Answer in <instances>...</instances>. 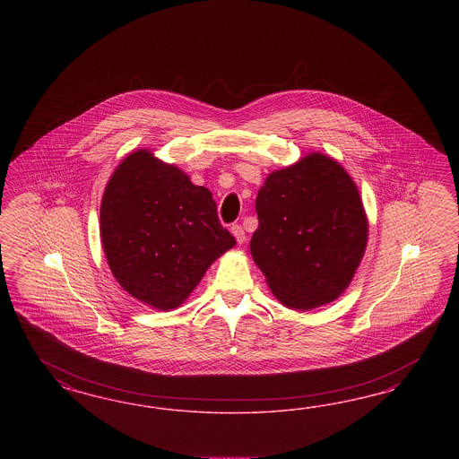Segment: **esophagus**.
<instances>
[{"label":"esophagus","mask_w":459,"mask_h":459,"mask_svg":"<svg viewBox=\"0 0 459 459\" xmlns=\"http://www.w3.org/2000/svg\"><path fill=\"white\" fill-rule=\"evenodd\" d=\"M230 230H232V236L236 237L237 244H240V246H242V244L246 242V238H247V237H246V232H244V229H242L240 225H234Z\"/></svg>","instance_id":"1"}]
</instances>
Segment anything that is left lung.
<instances>
[{
	"label": "left lung",
	"mask_w": 459,
	"mask_h": 459,
	"mask_svg": "<svg viewBox=\"0 0 459 459\" xmlns=\"http://www.w3.org/2000/svg\"><path fill=\"white\" fill-rule=\"evenodd\" d=\"M255 212L250 254L282 305L307 311L347 290L365 254L368 222L359 188L338 161L309 153L273 171Z\"/></svg>",
	"instance_id": "1"
}]
</instances>
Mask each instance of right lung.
<instances>
[{
    "label": "right lung",
    "instance_id": "add662e5",
    "mask_svg": "<svg viewBox=\"0 0 459 459\" xmlns=\"http://www.w3.org/2000/svg\"><path fill=\"white\" fill-rule=\"evenodd\" d=\"M100 240L112 276L144 305L169 311L236 246L209 188L148 150L127 154L100 202Z\"/></svg>",
    "mask_w": 459,
    "mask_h": 459
}]
</instances>
